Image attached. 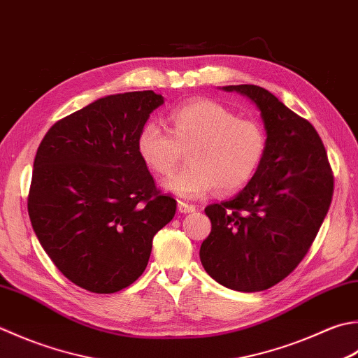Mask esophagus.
<instances>
[{"label":"esophagus","instance_id":"34e87169","mask_svg":"<svg viewBox=\"0 0 358 358\" xmlns=\"http://www.w3.org/2000/svg\"><path fill=\"white\" fill-rule=\"evenodd\" d=\"M197 206L192 205V203H186V201H178V211L183 213V214H189V213H194Z\"/></svg>","mask_w":358,"mask_h":358}]
</instances>
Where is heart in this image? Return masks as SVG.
Segmentation results:
<instances>
[{"label":"heart","mask_w":358,"mask_h":358,"mask_svg":"<svg viewBox=\"0 0 358 358\" xmlns=\"http://www.w3.org/2000/svg\"><path fill=\"white\" fill-rule=\"evenodd\" d=\"M171 131L145 122L136 150L144 166L157 175L171 173L187 152V167L164 180V189L186 199L241 191L261 167L267 152L264 125L239 117L219 102L199 99L173 108Z\"/></svg>","instance_id":"obj_1"}]
</instances>
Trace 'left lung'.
Segmentation results:
<instances>
[{"label": "left lung", "instance_id": "left-lung-1", "mask_svg": "<svg viewBox=\"0 0 358 358\" xmlns=\"http://www.w3.org/2000/svg\"><path fill=\"white\" fill-rule=\"evenodd\" d=\"M261 110L267 152L253 180L233 200L205 208L211 233L200 261L217 282L261 292L303 261L329 211L334 175L324 144L301 117L262 87L229 85Z\"/></svg>", "mask_w": 358, "mask_h": 358}]
</instances>
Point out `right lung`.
Wrapping results in <instances>:
<instances>
[{
    "mask_svg": "<svg viewBox=\"0 0 358 358\" xmlns=\"http://www.w3.org/2000/svg\"><path fill=\"white\" fill-rule=\"evenodd\" d=\"M164 102L147 91L97 99L55 122L34 159L27 213L63 276L93 293L133 284L177 201L138 155V133Z\"/></svg>",
    "mask_w": 358,
    "mask_h": 358,
    "instance_id": "obj_1",
    "label": "right lung"
}]
</instances>
